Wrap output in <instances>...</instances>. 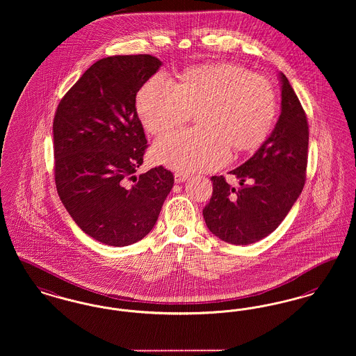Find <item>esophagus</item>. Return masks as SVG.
Returning a JSON list of instances; mask_svg holds the SVG:
<instances>
[{"mask_svg":"<svg viewBox=\"0 0 356 356\" xmlns=\"http://www.w3.org/2000/svg\"><path fill=\"white\" fill-rule=\"evenodd\" d=\"M174 179H175L177 184L185 182L187 179V174H185V172H175V174H174Z\"/></svg>","mask_w":356,"mask_h":356,"instance_id":"obj_1","label":"esophagus"}]
</instances>
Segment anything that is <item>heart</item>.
Here are the masks:
<instances>
[{
  "mask_svg": "<svg viewBox=\"0 0 356 356\" xmlns=\"http://www.w3.org/2000/svg\"><path fill=\"white\" fill-rule=\"evenodd\" d=\"M136 110L146 131L162 135L184 124L197 111L200 129L161 138L154 159L179 171L222 168L236 152L256 150L266 139L277 113V97L264 76L230 63L191 67L177 83L158 74L136 96Z\"/></svg>",
  "mask_w": 356,
  "mask_h": 356,
  "instance_id": "b5f03b06",
  "label": "heart"
}]
</instances>
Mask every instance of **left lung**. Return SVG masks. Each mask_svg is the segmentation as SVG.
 I'll list each match as a JSON object with an SVG mask.
<instances>
[{
	"label": "left lung",
	"instance_id": "8db88e82",
	"mask_svg": "<svg viewBox=\"0 0 356 356\" xmlns=\"http://www.w3.org/2000/svg\"><path fill=\"white\" fill-rule=\"evenodd\" d=\"M281 113L275 130L256 154L230 174L211 177L213 194L204 209L209 230L225 243L249 245L270 234L292 209L305 184L308 122L299 97L280 74Z\"/></svg>",
	"mask_w": 356,
	"mask_h": 356
}]
</instances>
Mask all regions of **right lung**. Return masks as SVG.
I'll list each match as a JSON object with an SVG mask.
<instances>
[{"label": "right lung", "instance_id": "obj_1", "mask_svg": "<svg viewBox=\"0 0 356 356\" xmlns=\"http://www.w3.org/2000/svg\"><path fill=\"white\" fill-rule=\"evenodd\" d=\"M161 65L151 55L104 57L57 106V193L79 227L99 243L127 246L147 236L174 185L163 166L135 175L149 147L135 97Z\"/></svg>", "mask_w": 356, "mask_h": 356}]
</instances>
